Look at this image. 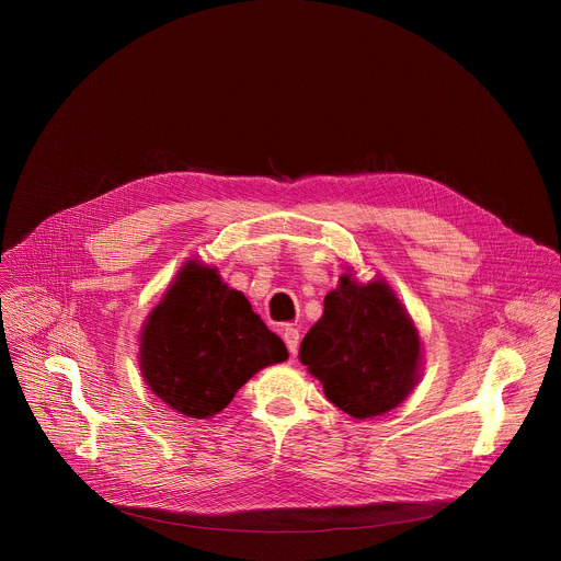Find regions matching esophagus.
I'll use <instances>...</instances> for the list:
<instances>
[{
  "label": "esophagus",
  "mask_w": 561,
  "mask_h": 561,
  "mask_svg": "<svg viewBox=\"0 0 561 561\" xmlns=\"http://www.w3.org/2000/svg\"><path fill=\"white\" fill-rule=\"evenodd\" d=\"M282 337H284V342H286V346H288V353L295 357V355H297V348H299V331L293 329V327H286V329L282 331Z\"/></svg>",
  "instance_id": "1"
}]
</instances>
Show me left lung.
I'll list each match as a JSON object with an SVG mask.
<instances>
[{"instance_id":"1","label":"left lung","mask_w":561,"mask_h":561,"mask_svg":"<svg viewBox=\"0 0 561 561\" xmlns=\"http://www.w3.org/2000/svg\"><path fill=\"white\" fill-rule=\"evenodd\" d=\"M299 362L351 417H377L399 407L420 379L422 342L411 314L383 279L340 277L324 314L306 333Z\"/></svg>"}]
</instances>
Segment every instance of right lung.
<instances>
[{"label": "right lung", "mask_w": 561, "mask_h": 561, "mask_svg": "<svg viewBox=\"0 0 561 561\" xmlns=\"http://www.w3.org/2000/svg\"><path fill=\"white\" fill-rule=\"evenodd\" d=\"M284 359V342L244 293L197 260L182 266L139 337V368L150 390L195 420L224 411L257 370Z\"/></svg>", "instance_id": "add662e5"}]
</instances>
